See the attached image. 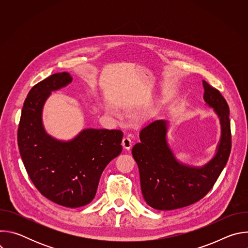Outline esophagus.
Here are the masks:
<instances>
[{
    "label": "esophagus",
    "instance_id": "esophagus-1",
    "mask_svg": "<svg viewBox=\"0 0 248 248\" xmlns=\"http://www.w3.org/2000/svg\"><path fill=\"white\" fill-rule=\"evenodd\" d=\"M122 144H123V147H124L125 150H129V149L132 147V145H133L131 139H130L128 136L124 137V139H123V141H122Z\"/></svg>",
    "mask_w": 248,
    "mask_h": 248
}]
</instances>
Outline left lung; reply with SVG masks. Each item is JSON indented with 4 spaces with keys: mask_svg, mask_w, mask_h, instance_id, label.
Wrapping results in <instances>:
<instances>
[{
    "mask_svg": "<svg viewBox=\"0 0 248 248\" xmlns=\"http://www.w3.org/2000/svg\"><path fill=\"white\" fill-rule=\"evenodd\" d=\"M204 100L220 117L222 137L215 157L202 168L180 164L173 158L167 140V124L154 121L140 131V143L132 156L140 174L141 191L146 203L157 210H174L202 199L214 186L232 149L230 109L221 92L203 80Z\"/></svg>",
    "mask_w": 248,
    "mask_h": 248,
    "instance_id": "8db88e82",
    "label": "left lung"
}]
</instances>
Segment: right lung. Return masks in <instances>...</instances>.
Wrapping results in <instances>:
<instances>
[{"label": "right lung", "mask_w": 248, "mask_h": 248, "mask_svg": "<svg viewBox=\"0 0 248 248\" xmlns=\"http://www.w3.org/2000/svg\"><path fill=\"white\" fill-rule=\"evenodd\" d=\"M73 80L67 73L50 76L29 91L17 129L19 153L30 180L49 200L69 208L90 203L100 176L122 153L124 133L119 129H84L74 140L62 142L49 136L41 113L51 91Z\"/></svg>", "instance_id": "add662e5"}]
</instances>
